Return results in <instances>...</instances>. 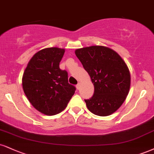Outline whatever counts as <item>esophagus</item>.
<instances>
[{
	"label": "esophagus",
	"instance_id": "34e87169",
	"mask_svg": "<svg viewBox=\"0 0 154 154\" xmlns=\"http://www.w3.org/2000/svg\"><path fill=\"white\" fill-rule=\"evenodd\" d=\"M76 88H77V90H79V88H80V83H78V84L76 85Z\"/></svg>",
	"mask_w": 154,
	"mask_h": 154
}]
</instances>
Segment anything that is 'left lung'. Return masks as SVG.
I'll use <instances>...</instances> for the list:
<instances>
[{
    "mask_svg": "<svg viewBox=\"0 0 154 154\" xmlns=\"http://www.w3.org/2000/svg\"><path fill=\"white\" fill-rule=\"evenodd\" d=\"M75 52L94 85V95L85 100L87 107L96 116L112 114L130 90L131 74L125 61L114 50L103 46L81 48Z\"/></svg>",
    "mask_w": 154,
    "mask_h": 154,
    "instance_id": "obj_1",
    "label": "left lung"
}]
</instances>
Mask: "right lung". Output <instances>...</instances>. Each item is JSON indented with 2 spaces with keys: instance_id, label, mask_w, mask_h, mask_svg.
<instances>
[{
  "instance_id": "right-lung-1",
  "label": "right lung",
  "mask_w": 154,
  "mask_h": 154,
  "mask_svg": "<svg viewBox=\"0 0 154 154\" xmlns=\"http://www.w3.org/2000/svg\"><path fill=\"white\" fill-rule=\"evenodd\" d=\"M65 49L50 47L36 52L28 63L22 86L33 107L47 116H54L67 106L75 88L68 83V75L59 68Z\"/></svg>"
}]
</instances>
